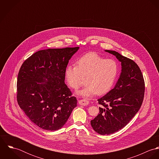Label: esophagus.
Wrapping results in <instances>:
<instances>
[{"instance_id":"obj_1","label":"esophagus","mask_w":159,"mask_h":159,"mask_svg":"<svg viewBox=\"0 0 159 159\" xmlns=\"http://www.w3.org/2000/svg\"><path fill=\"white\" fill-rule=\"evenodd\" d=\"M78 103L79 105L82 106H86L89 104V102L86 100H80L78 101Z\"/></svg>"}]
</instances>
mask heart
I'll list each match as a JSON object with an SVG mask.
<instances>
[{
  "instance_id": "b5f03b06",
  "label": "heart",
  "mask_w": 159,
  "mask_h": 159,
  "mask_svg": "<svg viewBox=\"0 0 159 159\" xmlns=\"http://www.w3.org/2000/svg\"><path fill=\"white\" fill-rule=\"evenodd\" d=\"M117 73V66L112 59H105L99 55L91 52L81 57L76 67L68 66L65 70V76L68 85L77 89L85 78L86 85L76 94L85 98L97 93L102 95L111 89Z\"/></svg>"
}]
</instances>
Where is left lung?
<instances>
[{"label": "left lung", "instance_id": "obj_1", "mask_svg": "<svg viewBox=\"0 0 159 159\" xmlns=\"http://www.w3.org/2000/svg\"><path fill=\"white\" fill-rule=\"evenodd\" d=\"M121 63V72L113 89L98 99L99 114L91 120L93 129L110 135L124 128L139 111L144 98V81L136 63L119 52L105 50Z\"/></svg>", "mask_w": 159, "mask_h": 159}]
</instances>
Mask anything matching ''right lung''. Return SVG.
<instances>
[{
    "label": "right lung",
    "instance_id": "1",
    "mask_svg": "<svg viewBox=\"0 0 159 159\" xmlns=\"http://www.w3.org/2000/svg\"><path fill=\"white\" fill-rule=\"evenodd\" d=\"M79 47L39 51L21 66L17 101L25 115L42 129L55 131L67 122L77 106L65 84V70Z\"/></svg>",
    "mask_w": 159,
    "mask_h": 159
}]
</instances>
